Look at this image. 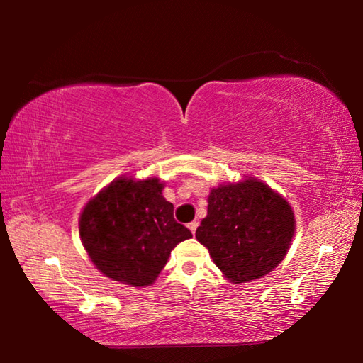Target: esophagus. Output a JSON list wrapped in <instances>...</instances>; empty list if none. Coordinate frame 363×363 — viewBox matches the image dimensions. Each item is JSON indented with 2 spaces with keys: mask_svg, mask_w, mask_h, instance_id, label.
Returning a JSON list of instances; mask_svg holds the SVG:
<instances>
[{
  "mask_svg": "<svg viewBox=\"0 0 363 363\" xmlns=\"http://www.w3.org/2000/svg\"><path fill=\"white\" fill-rule=\"evenodd\" d=\"M187 227H189V229H190V232L195 233L196 227H199V223H196V220H192V223H189V224H187Z\"/></svg>",
  "mask_w": 363,
  "mask_h": 363,
  "instance_id": "obj_1",
  "label": "esophagus"
}]
</instances>
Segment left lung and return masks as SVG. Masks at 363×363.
Listing matches in <instances>:
<instances>
[{"label":"left lung","instance_id":"obj_1","mask_svg":"<svg viewBox=\"0 0 363 363\" xmlns=\"http://www.w3.org/2000/svg\"><path fill=\"white\" fill-rule=\"evenodd\" d=\"M294 233L285 199L256 179L213 189L208 214L195 232L233 284L256 280L284 259Z\"/></svg>","mask_w":363,"mask_h":363}]
</instances>
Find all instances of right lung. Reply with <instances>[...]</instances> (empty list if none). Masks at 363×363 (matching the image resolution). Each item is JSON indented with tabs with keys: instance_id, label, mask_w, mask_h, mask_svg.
<instances>
[{
	"instance_id": "1",
	"label": "right lung",
	"mask_w": 363,
	"mask_h": 363,
	"mask_svg": "<svg viewBox=\"0 0 363 363\" xmlns=\"http://www.w3.org/2000/svg\"><path fill=\"white\" fill-rule=\"evenodd\" d=\"M157 177H120L88 201L79 235L94 266L115 281L152 285L177 243L192 237L174 219Z\"/></svg>"
}]
</instances>
